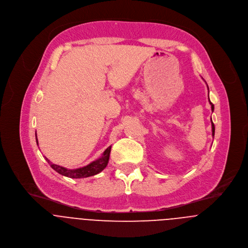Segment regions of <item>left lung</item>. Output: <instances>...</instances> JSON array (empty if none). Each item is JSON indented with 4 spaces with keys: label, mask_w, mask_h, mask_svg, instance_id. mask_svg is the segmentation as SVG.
Listing matches in <instances>:
<instances>
[{
    "label": "left lung",
    "mask_w": 248,
    "mask_h": 248,
    "mask_svg": "<svg viewBox=\"0 0 248 248\" xmlns=\"http://www.w3.org/2000/svg\"><path fill=\"white\" fill-rule=\"evenodd\" d=\"M209 103H210V105H211V109L213 110L214 109V106L212 105V103L209 101ZM211 126H212V136L214 137V132H215V127H214V124H213V122L211 121Z\"/></svg>",
    "instance_id": "1"
}]
</instances>
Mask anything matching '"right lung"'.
<instances>
[{
	"label": "right lung",
	"mask_w": 248,
	"mask_h": 248,
	"mask_svg": "<svg viewBox=\"0 0 248 248\" xmlns=\"http://www.w3.org/2000/svg\"><path fill=\"white\" fill-rule=\"evenodd\" d=\"M37 143H38V139H37ZM110 149H111V146L108 147L100 159L92 162L91 164L87 165L86 167L76 169V170H68V169L60 167L58 165L52 164L48 159H46V161L48 162V164L54 170H56L57 172H59L62 175L72 177V178L88 177V176H92V175H95V174L101 172L107 167V165L108 163V159H109Z\"/></svg>",
	"instance_id": "1"
}]
</instances>
